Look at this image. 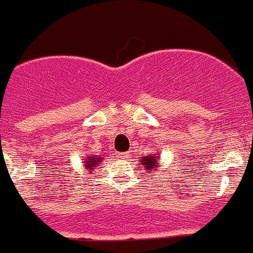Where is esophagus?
<instances>
[{"mask_svg": "<svg viewBox=\"0 0 253 253\" xmlns=\"http://www.w3.org/2000/svg\"><path fill=\"white\" fill-rule=\"evenodd\" d=\"M128 152H126V153H121V154H120V158H121V159H127V158H128Z\"/></svg>", "mask_w": 253, "mask_h": 253, "instance_id": "1", "label": "esophagus"}]
</instances>
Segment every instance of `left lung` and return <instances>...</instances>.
Listing matches in <instances>:
<instances>
[{
	"label": "left lung",
	"instance_id": "1",
	"mask_svg": "<svg viewBox=\"0 0 253 253\" xmlns=\"http://www.w3.org/2000/svg\"><path fill=\"white\" fill-rule=\"evenodd\" d=\"M159 160H160L159 153H153V154H148L147 157L139 158V164L144 168L145 172L149 175L150 171H154V170L159 169L160 164L158 163Z\"/></svg>",
	"mask_w": 253,
	"mask_h": 253
}]
</instances>
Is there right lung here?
Here are the masks:
<instances>
[{
    "mask_svg": "<svg viewBox=\"0 0 253 253\" xmlns=\"http://www.w3.org/2000/svg\"><path fill=\"white\" fill-rule=\"evenodd\" d=\"M103 159H104L103 155H101V157L100 155H99V157H96V155H93V154L86 155V157H84L83 168L84 169L89 170V172H90V174H93L94 169H96V168L99 167V164L103 162Z\"/></svg>",
    "mask_w": 253,
    "mask_h": 253,
    "instance_id": "add662e5",
    "label": "right lung"
}]
</instances>
